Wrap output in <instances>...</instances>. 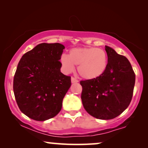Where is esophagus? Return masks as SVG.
Instances as JSON below:
<instances>
[{"label":"esophagus","mask_w":148,"mask_h":148,"mask_svg":"<svg viewBox=\"0 0 148 148\" xmlns=\"http://www.w3.org/2000/svg\"><path fill=\"white\" fill-rule=\"evenodd\" d=\"M71 82L72 83H77L78 80L75 77H71Z\"/></svg>","instance_id":"obj_1"}]
</instances>
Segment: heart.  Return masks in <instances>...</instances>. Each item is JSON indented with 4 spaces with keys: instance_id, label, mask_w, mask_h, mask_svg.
Returning a JSON list of instances; mask_svg holds the SVG:
<instances>
[{
    "instance_id": "1",
    "label": "heart",
    "mask_w": 148,
    "mask_h": 148,
    "mask_svg": "<svg viewBox=\"0 0 148 148\" xmlns=\"http://www.w3.org/2000/svg\"><path fill=\"white\" fill-rule=\"evenodd\" d=\"M60 62L66 73L72 72L78 65V73L86 79H94L104 73L108 64V56L98 48H75L69 54H62Z\"/></svg>"
}]
</instances>
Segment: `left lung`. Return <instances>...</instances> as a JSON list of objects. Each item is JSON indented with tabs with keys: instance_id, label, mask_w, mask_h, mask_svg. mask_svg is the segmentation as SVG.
I'll use <instances>...</instances> for the list:
<instances>
[{
	"instance_id": "obj_1",
	"label": "left lung",
	"mask_w": 148,
	"mask_h": 148,
	"mask_svg": "<svg viewBox=\"0 0 148 148\" xmlns=\"http://www.w3.org/2000/svg\"><path fill=\"white\" fill-rule=\"evenodd\" d=\"M108 64L104 73L94 79L81 81L84 108L95 118L112 119L120 115L133 97L135 74L129 60L105 46Z\"/></svg>"
}]
</instances>
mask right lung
Instances as JSON below:
<instances>
[{"label": "right lung", "mask_w": 148, "mask_h": 148, "mask_svg": "<svg viewBox=\"0 0 148 148\" xmlns=\"http://www.w3.org/2000/svg\"><path fill=\"white\" fill-rule=\"evenodd\" d=\"M64 46L59 43L38 44L24 54L13 79V92L20 110L29 118L44 121L62 108L71 85V77L60 72L59 61Z\"/></svg>", "instance_id": "obj_1"}]
</instances>
